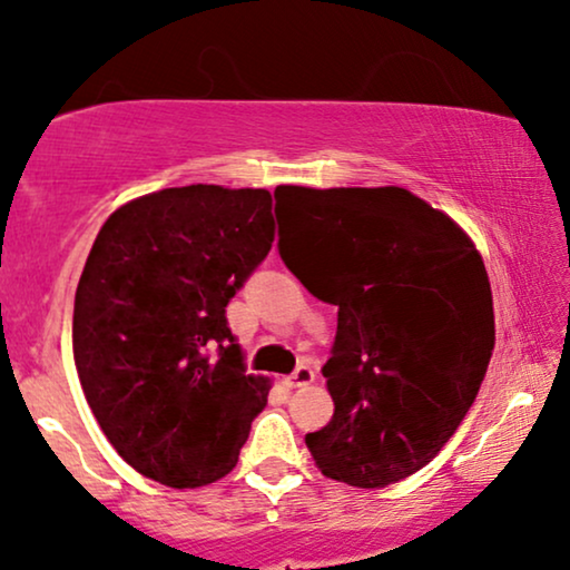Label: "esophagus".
Masks as SVG:
<instances>
[{
    "mask_svg": "<svg viewBox=\"0 0 570 570\" xmlns=\"http://www.w3.org/2000/svg\"><path fill=\"white\" fill-rule=\"evenodd\" d=\"M313 381H316V372L307 367V364H299V367L294 370V375L286 381V385H289V389H305V385H311Z\"/></svg>",
    "mask_w": 570,
    "mask_h": 570,
    "instance_id": "obj_1",
    "label": "esophagus"
}]
</instances>
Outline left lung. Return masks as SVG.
<instances>
[{
	"label": "left lung",
	"mask_w": 570,
	"mask_h": 570,
	"mask_svg": "<svg viewBox=\"0 0 570 570\" xmlns=\"http://www.w3.org/2000/svg\"><path fill=\"white\" fill-rule=\"evenodd\" d=\"M276 198L289 212L281 259L337 305L322 370L335 415L305 436L313 461L353 488L404 480L455 434L485 381V263L458 222L404 187L278 185Z\"/></svg>",
	"instance_id": "8db88e82"
}]
</instances>
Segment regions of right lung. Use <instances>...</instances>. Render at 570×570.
Wrapping results in <instances>:
<instances>
[{"label": "right lung", "mask_w": 570, "mask_h": 570, "mask_svg": "<svg viewBox=\"0 0 570 570\" xmlns=\"http://www.w3.org/2000/svg\"><path fill=\"white\" fill-rule=\"evenodd\" d=\"M276 238L267 189L187 185L122 203L75 294L71 348L98 426L168 488L230 474L271 377L246 375L225 307Z\"/></svg>", "instance_id": "1"}]
</instances>
